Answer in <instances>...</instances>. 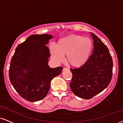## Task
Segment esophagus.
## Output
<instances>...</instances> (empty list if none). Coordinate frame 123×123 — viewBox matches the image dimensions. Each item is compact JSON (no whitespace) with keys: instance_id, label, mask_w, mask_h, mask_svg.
<instances>
[{"instance_id":"1","label":"esophagus","mask_w":123,"mask_h":123,"mask_svg":"<svg viewBox=\"0 0 123 123\" xmlns=\"http://www.w3.org/2000/svg\"><path fill=\"white\" fill-rule=\"evenodd\" d=\"M69 70V69H68V68H63V69L62 71H66V70Z\"/></svg>"}]
</instances>
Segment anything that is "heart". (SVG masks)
Wrapping results in <instances>:
<instances>
[{
	"label": "heart",
	"instance_id": "obj_1",
	"mask_svg": "<svg viewBox=\"0 0 123 123\" xmlns=\"http://www.w3.org/2000/svg\"><path fill=\"white\" fill-rule=\"evenodd\" d=\"M92 50V43L89 38L80 35H71L60 38L57 45L51 43L49 51L51 58L54 63L63 62L64 55L71 66L80 68L86 63Z\"/></svg>",
	"mask_w": 123,
	"mask_h": 123
}]
</instances>
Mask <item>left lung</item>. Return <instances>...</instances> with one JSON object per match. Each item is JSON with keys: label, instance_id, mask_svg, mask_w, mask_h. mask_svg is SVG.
<instances>
[{"label": "left lung", "instance_id": "obj_1", "mask_svg": "<svg viewBox=\"0 0 123 123\" xmlns=\"http://www.w3.org/2000/svg\"><path fill=\"white\" fill-rule=\"evenodd\" d=\"M94 43L87 62L78 69H71V91L81 98L89 99L108 86L112 76L113 62L109 50L100 38L90 33Z\"/></svg>", "mask_w": 123, "mask_h": 123}]
</instances>
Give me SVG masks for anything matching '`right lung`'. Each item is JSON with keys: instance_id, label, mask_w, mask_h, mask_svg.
Instances as JSON below:
<instances>
[{"instance_id": "right-lung-1", "label": "right lung", "mask_w": 123, "mask_h": 123, "mask_svg": "<svg viewBox=\"0 0 123 123\" xmlns=\"http://www.w3.org/2000/svg\"><path fill=\"white\" fill-rule=\"evenodd\" d=\"M53 36L33 35L18 45L11 61L9 77L11 83L23 98L35 102L44 98L50 82L61 73L63 68L48 65L50 56L46 45Z\"/></svg>"}]
</instances>
